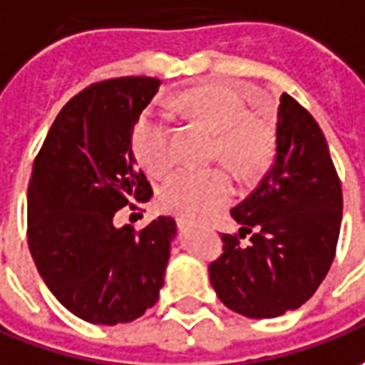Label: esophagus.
<instances>
[{
  "label": "esophagus",
  "mask_w": 365,
  "mask_h": 365,
  "mask_svg": "<svg viewBox=\"0 0 365 365\" xmlns=\"http://www.w3.org/2000/svg\"><path fill=\"white\" fill-rule=\"evenodd\" d=\"M175 223H178V227H180L182 231H187V229L193 225L190 219H185V217H178V219H175Z\"/></svg>",
  "instance_id": "obj_1"
}]
</instances>
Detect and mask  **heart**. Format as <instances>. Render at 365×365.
I'll list each match as a JSON object with an SVG mask.
<instances>
[{
  "mask_svg": "<svg viewBox=\"0 0 365 365\" xmlns=\"http://www.w3.org/2000/svg\"><path fill=\"white\" fill-rule=\"evenodd\" d=\"M191 120L217 136V154L237 175L253 178L269 164L272 134L267 124L251 118L241 94L225 85H205L175 101ZM132 148L152 175H162L172 165L170 128L162 114L144 112L132 130ZM233 193V185L221 170H178L158 191L160 205L182 217H205L221 207Z\"/></svg>",
  "mask_w": 365,
  "mask_h": 365,
  "instance_id": "heart-1",
  "label": "heart"
}]
</instances>
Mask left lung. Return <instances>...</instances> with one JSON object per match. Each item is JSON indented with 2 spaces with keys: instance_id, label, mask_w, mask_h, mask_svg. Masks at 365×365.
<instances>
[{
  "instance_id": "1",
  "label": "left lung",
  "mask_w": 365,
  "mask_h": 365,
  "mask_svg": "<svg viewBox=\"0 0 365 365\" xmlns=\"http://www.w3.org/2000/svg\"><path fill=\"white\" fill-rule=\"evenodd\" d=\"M239 235H223L209 264L219 300L247 318H277L300 308L324 280L342 223V187L312 114L284 93L277 148L257 190L231 209ZM251 235L247 247L238 237Z\"/></svg>"
}]
</instances>
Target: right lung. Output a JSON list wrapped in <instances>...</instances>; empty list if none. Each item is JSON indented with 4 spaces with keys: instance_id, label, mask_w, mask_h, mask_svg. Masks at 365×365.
Masks as SVG:
<instances>
[{
    "instance_id": "right-lung-1",
    "label": "right lung",
    "mask_w": 365,
    "mask_h": 365,
    "mask_svg": "<svg viewBox=\"0 0 365 365\" xmlns=\"http://www.w3.org/2000/svg\"><path fill=\"white\" fill-rule=\"evenodd\" d=\"M162 81L112 78L73 96L51 126L27 191V243L58 302L91 324L132 322L158 302L178 227L160 215L142 231L116 211L152 187L132 130Z\"/></svg>"
}]
</instances>
